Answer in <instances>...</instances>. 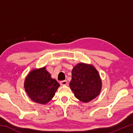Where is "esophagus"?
Segmentation results:
<instances>
[{"instance_id":"1","label":"esophagus","mask_w":133,"mask_h":133,"mask_svg":"<svg viewBox=\"0 0 133 133\" xmlns=\"http://www.w3.org/2000/svg\"><path fill=\"white\" fill-rule=\"evenodd\" d=\"M60 84L62 85H66L67 84V80H63V81H61L60 82Z\"/></svg>"}]
</instances>
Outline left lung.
I'll use <instances>...</instances> for the list:
<instances>
[{"label":"left lung","instance_id":"8db88e82","mask_svg":"<svg viewBox=\"0 0 133 133\" xmlns=\"http://www.w3.org/2000/svg\"><path fill=\"white\" fill-rule=\"evenodd\" d=\"M102 84L98 72L93 65L80 63L72 70L70 87L81 102H89L98 96Z\"/></svg>","mask_w":133,"mask_h":133}]
</instances>
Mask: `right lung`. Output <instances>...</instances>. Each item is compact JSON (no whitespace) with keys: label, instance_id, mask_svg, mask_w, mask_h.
<instances>
[{"label":"right lung","instance_id":"1","mask_svg":"<svg viewBox=\"0 0 133 133\" xmlns=\"http://www.w3.org/2000/svg\"><path fill=\"white\" fill-rule=\"evenodd\" d=\"M59 86L45 67L32 70L26 76L24 83L25 91L31 100L41 104L50 102Z\"/></svg>","mask_w":133,"mask_h":133}]
</instances>
